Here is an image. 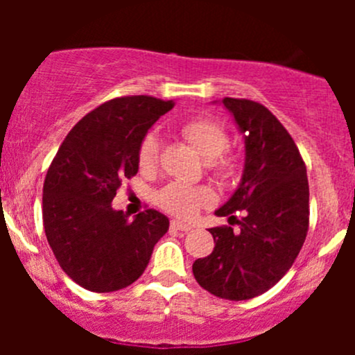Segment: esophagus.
<instances>
[{
	"label": "esophagus",
	"mask_w": 355,
	"mask_h": 355,
	"mask_svg": "<svg viewBox=\"0 0 355 355\" xmlns=\"http://www.w3.org/2000/svg\"><path fill=\"white\" fill-rule=\"evenodd\" d=\"M191 225H185V223H182V221H178V220H171L170 221V230H173V232H189L191 230Z\"/></svg>",
	"instance_id": "esophagus-1"
}]
</instances>
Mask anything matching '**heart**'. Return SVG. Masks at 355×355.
<instances>
[{
    "instance_id": "b5f03b06",
    "label": "heart",
    "mask_w": 355,
    "mask_h": 355,
    "mask_svg": "<svg viewBox=\"0 0 355 355\" xmlns=\"http://www.w3.org/2000/svg\"><path fill=\"white\" fill-rule=\"evenodd\" d=\"M182 135L194 146L200 156L209 159V168L216 177L227 178L235 173L239 161L228 153L230 137L223 125L209 116L191 118L180 127ZM159 159V139L155 132H148L141 139L137 149V161L141 170H153ZM213 192L207 187L171 182L156 194V204L166 213L177 218H192L202 206L213 202Z\"/></svg>"
}]
</instances>
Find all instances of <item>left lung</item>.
Segmentation results:
<instances>
[{"label":"left lung","instance_id":"8db88e82","mask_svg":"<svg viewBox=\"0 0 355 355\" xmlns=\"http://www.w3.org/2000/svg\"><path fill=\"white\" fill-rule=\"evenodd\" d=\"M244 134V177L235 194L216 211H244L241 230L209 228L214 250L192 264L204 290L220 299L247 300L282 280L299 256L309 230L306 163L287 128L261 103L225 98Z\"/></svg>","mask_w":355,"mask_h":355}]
</instances>
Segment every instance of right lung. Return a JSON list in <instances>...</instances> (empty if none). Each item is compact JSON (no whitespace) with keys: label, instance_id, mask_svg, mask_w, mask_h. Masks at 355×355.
<instances>
[{"label":"right lung","instance_id":"add662e5","mask_svg":"<svg viewBox=\"0 0 355 355\" xmlns=\"http://www.w3.org/2000/svg\"><path fill=\"white\" fill-rule=\"evenodd\" d=\"M173 101L121 96L103 103L68 132L42 187V223L56 261L91 292L134 284L148 266L170 221L156 209L134 220L111 200L139 170L141 139Z\"/></svg>","mask_w":355,"mask_h":355}]
</instances>
